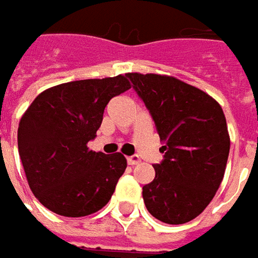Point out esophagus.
I'll return each mask as SVG.
<instances>
[{
  "label": "esophagus",
  "instance_id": "esophagus-1",
  "mask_svg": "<svg viewBox=\"0 0 258 258\" xmlns=\"http://www.w3.org/2000/svg\"><path fill=\"white\" fill-rule=\"evenodd\" d=\"M140 161H141V160H140V157L138 156L127 157V163H128L130 165H136V164H138Z\"/></svg>",
  "mask_w": 258,
  "mask_h": 258
}]
</instances>
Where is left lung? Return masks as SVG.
Segmentation results:
<instances>
[{"mask_svg":"<svg viewBox=\"0 0 258 258\" xmlns=\"http://www.w3.org/2000/svg\"><path fill=\"white\" fill-rule=\"evenodd\" d=\"M164 143V160L143 187L150 214L167 224L200 216L226 171L230 136L221 105L203 90L171 76L127 74Z\"/></svg>","mask_w":258,"mask_h":258,"instance_id":"8db88e82","label":"left lung"}]
</instances>
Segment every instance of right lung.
<instances>
[{
  "mask_svg": "<svg viewBox=\"0 0 258 258\" xmlns=\"http://www.w3.org/2000/svg\"><path fill=\"white\" fill-rule=\"evenodd\" d=\"M131 88L127 76L80 80L37 95L18 127V153L32 194L64 217H84L111 199L127 160L88 150L112 97Z\"/></svg>",
  "mask_w": 258,
  "mask_h": 258,
  "instance_id": "obj_1",
  "label": "right lung"
}]
</instances>
